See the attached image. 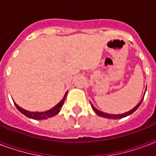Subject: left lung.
<instances>
[{
	"label": "left lung",
	"instance_id": "8db88e82",
	"mask_svg": "<svg viewBox=\"0 0 156 156\" xmlns=\"http://www.w3.org/2000/svg\"><path fill=\"white\" fill-rule=\"evenodd\" d=\"M144 95H145V94H144ZM143 97H144V96H143ZM143 99L141 100L140 102L138 103V104H137V105H136V106L134 107L133 108H132L131 110H129V111L126 112H124V113H121V114L107 113V112H104L100 111V110H98L97 108H95V107L93 106V104H91V103H90V105H91V108H92V109L94 110V112H95V113L97 114V115H99L100 116L105 117V118H108V119H121V118H123V117H126V116H129V115H131V114L133 113V112H135L136 110L138 108V107L140 106V104H142V102H143Z\"/></svg>",
	"mask_w": 156,
	"mask_h": 156
}]
</instances>
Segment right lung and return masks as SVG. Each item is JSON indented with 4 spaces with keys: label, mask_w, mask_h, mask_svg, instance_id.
<instances>
[{
    "label": "right lung",
    "mask_w": 156,
    "mask_h": 156,
    "mask_svg": "<svg viewBox=\"0 0 156 156\" xmlns=\"http://www.w3.org/2000/svg\"><path fill=\"white\" fill-rule=\"evenodd\" d=\"M67 93H68V91H66L65 95H64L63 99H62V100H61L58 104H56V106H54L52 108L49 109V110H48V111H45V112L27 111V110H26V109L21 108L20 106H18V104H16L15 102H13V103H14V104H15L16 108H18V111L20 112H22L23 115H25L26 116L29 117V118L34 119V120H45V119H48V118H49V117H52V116H56V114L59 113V112L61 111V107L63 106L64 103H65V100H66Z\"/></svg>",
    "instance_id": "obj_1"
}]
</instances>
